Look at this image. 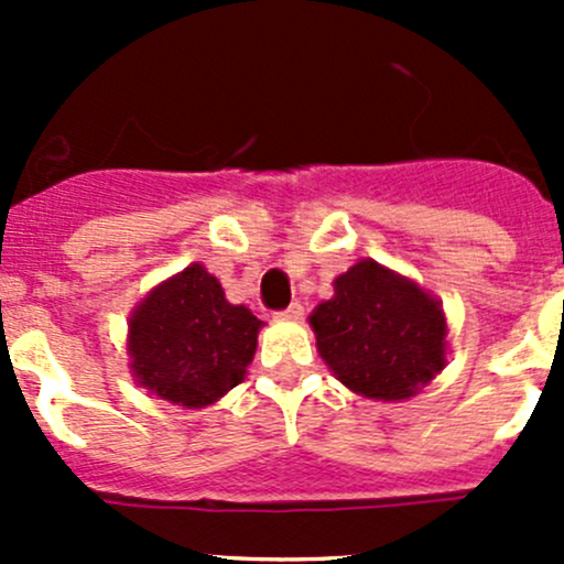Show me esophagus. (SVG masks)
I'll use <instances>...</instances> for the list:
<instances>
[{
	"instance_id": "obj_1",
	"label": "esophagus",
	"mask_w": 564,
	"mask_h": 564,
	"mask_svg": "<svg viewBox=\"0 0 564 564\" xmlns=\"http://www.w3.org/2000/svg\"><path fill=\"white\" fill-rule=\"evenodd\" d=\"M275 318H278V322H300V318H303V305L292 303L286 311L275 314Z\"/></svg>"
}]
</instances>
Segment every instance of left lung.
Wrapping results in <instances>:
<instances>
[{"mask_svg":"<svg viewBox=\"0 0 564 564\" xmlns=\"http://www.w3.org/2000/svg\"><path fill=\"white\" fill-rule=\"evenodd\" d=\"M311 311L316 351L333 377L371 401H406L447 366L442 300L412 278L360 259Z\"/></svg>","mask_w":564,"mask_h":564,"instance_id":"8db88e82","label":"left lung"}]
</instances>
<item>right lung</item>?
Here are the masks:
<instances>
[{
	"label": "right lung",
	"instance_id": "add662e5",
	"mask_svg": "<svg viewBox=\"0 0 564 564\" xmlns=\"http://www.w3.org/2000/svg\"><path fill=\"white\" fill-rule=\"evenodd\" d=\"M264 322L226 300L207 267L166 278L128 318V368L133 382L185 409L213 406L246 379Z\"/></svg>",
	"mask_w": 564,
	"mask_h": 564
}]
</instances>
